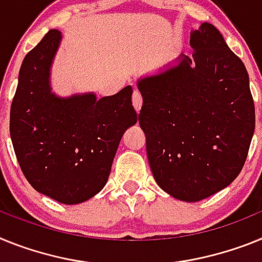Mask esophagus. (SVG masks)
Instances as JSON below:
<instances>
[{"instance_id":"34e87169","label":"esophagus","mask_w":262,"mask_h":262,"mask_svg":"<svg viewBox=\"0 0 262 262\" xmlns=\"http://www.w3.org/2000/svg\"><path fill=\"white\" fill-rule=\"evenodd\" d=\"M133 106L137 112H140L141 106H142V96H141V93L138 91L133 92Z\"/></svg>"}]
</instances>
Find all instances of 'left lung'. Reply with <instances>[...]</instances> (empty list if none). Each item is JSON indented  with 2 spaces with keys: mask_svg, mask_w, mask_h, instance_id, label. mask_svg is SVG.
I'll use <instances>...</instances> for the list:
<instances>
[{
  "mask_svg": "<svg viewBox=\"0 0 262 262\" xmlns=\"http://www.w3.org/2000/svg\"><path fill=\"white\" fill-rule=\"evenodd\" d=\"M192 58L181 55L140 77L138 115L157 185L175 199L199 202L240 174L254 133V104L244 63L220 31H191Z\"/></svg>",
  "mask_w": 262,
  "mask_h": 262,
  "instance_id": "left-lung-1",
  "label": "left lung"
}]
</instances>
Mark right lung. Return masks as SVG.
<instances>
[{
    "label": "right lung",
    "instance_id": "right-lung-1",
    "mask_svg": "<svg viewBox=\"0 0 262 262\" xmlns=\"http://www.w3.org/2000/svg\"><path fill=\"white\" fill-rule=\"evenodd\" d=\"M62 42L56 29L22 62L10 109V137L25 177L38 192L79 204L103 190L122 134L138 120L130 85L113 96L52 92L51 67Z\"/></svg>",
    "mask_w": 262,
    "mask_h": 262
}]
</instances>
